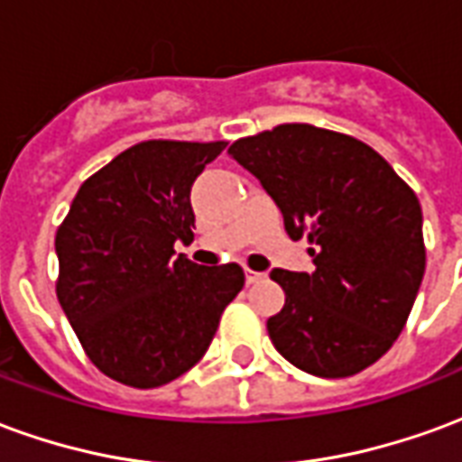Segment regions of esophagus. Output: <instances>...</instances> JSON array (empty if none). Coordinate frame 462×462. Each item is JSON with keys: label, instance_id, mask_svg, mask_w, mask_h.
I'll return each instance as SVG.
<instances>
[{"label": "esophagus", "instance_id": "esophagus-1", "mask_svg": "<svg viewBox=\"0 0 462 462\" xmlns=\"http://www.w3.org/2000/svg\"><path fill=\"white\" fill-rule=\"evenodd\" d=\"M264 277H267L264 272H254V270H247V267H245V280H247V284H257V282H262Z\"/></svg>", "mask_w": 462, "mask_h": 462}]
</instances>
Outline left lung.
Listing matches in <instances>:
<instances>
[{
    "label": "left lung",
    "instance_id": "1",
    "mask_svg": "<svg viewBox=\"0 0 462 462\" xmlns=\"http://www.w3.org/2000/svg\"><path fill=\"white\" fill-rule=\"evenodd\" d=\"M262 182L314 272L272 270L284 307L274 348L311 376L346 378L393 346L426 272L416 192L371 145L310 123H282L230 145Z\"/></svg>",
    "mask_w": 462,
    "mask_h": 462
}]
</instances>
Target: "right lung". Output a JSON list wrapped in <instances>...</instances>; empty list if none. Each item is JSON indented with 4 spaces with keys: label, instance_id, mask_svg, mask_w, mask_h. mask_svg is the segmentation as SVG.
Segmentation results:
<instances>
[{
    "label": "right lung",
    "instance_id": "obj_1",
    "mask_svg": "<svg viewBox=\"0 0 462 462\" xmlns=\"http://www.w3.org/2000/svg\"><path fill=\"white\" fill-rule=\"evenodd\" d=\"M225 141H143L76 192L56 230V297L101 374L158 388L202 358L240 264L202 267L175 254L192 242L190 188Z\"/></svg>",
    "mask_w": 462,
    "mask_h": 462
}]
</instances>
